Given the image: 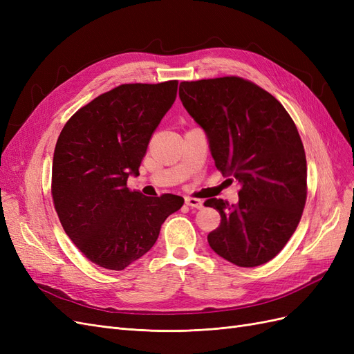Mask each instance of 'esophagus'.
Masks as SVG:
<instances>
[{"label":"esophagus","instance_id":"obj_1","mask_svg":"<svg viewBox=\"0 0 354 354\" xmlns=\"http://www.w3.org/2000/svg\"><path fill=\"white\" fill-rule=\"evenodd\" d=\"M185 202H186V205H189V207H192V208H202V201L201 199H198V198H192V196H186L185 198Z\"/></svg>","mask_w":354,"mask_h":354}]
</instances>
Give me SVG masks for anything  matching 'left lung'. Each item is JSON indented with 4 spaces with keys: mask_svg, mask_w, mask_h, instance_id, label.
Listing matches in <instances>:
<instances>
[{
    "mask_svg": "<svg viewBox=\"0 0 354 354\" xmlns=\"http://www.w3.org/2000/svg\"><path fill=\"white\" fill-rule=\"evenodd\" d=\"M178 94L205 130L217 169L241 185L238 203L203 202L221 216L209 246L239 267L270 261L291 239L307 199L306 152L292 118L241 77L183 81Z\"/></svg>",
    "mask_w": 354,
    "mask_h": 354,
    "instance_id": "obj_1",
    "label": "left lung"
}]
</instances>
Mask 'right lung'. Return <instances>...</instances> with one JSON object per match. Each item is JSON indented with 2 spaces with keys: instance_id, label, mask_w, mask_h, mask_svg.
Returning <instances> with one entry per match:
<instances>
[{
  "instance_id": "1",
  "label": "right lung",
  "mask_w": 354,
  "mask_h": 354,
  "mask_svg": "<svg viewBox=\"0 0 354 354\" xmlns=\"http://www.w3.org/2000/svg\"><path fill=\"white\" fill-rule=\"evenodd\" d=\"M178 81L122 84L75 112L57 138L51 196L63 229L87 259L124 270L152 248L177 195L145 196L127 187L173 106Z\"/></svg>"
}]
</instances>
